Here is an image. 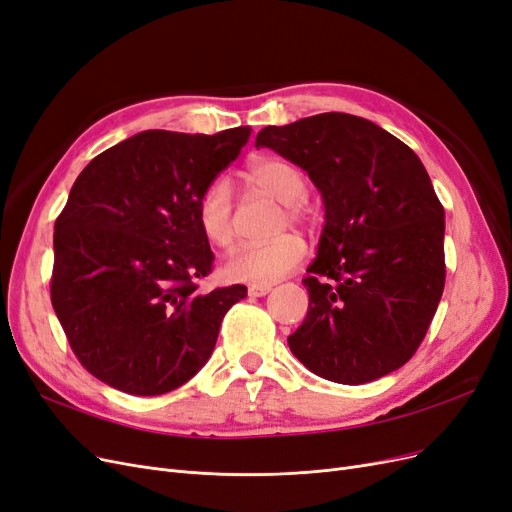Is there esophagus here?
I'll return each mask as SVG.
<instances>
[{
  "instance_id": "34e87169",
  "label": "esophagus",
  "mask_w": 512,
  "mask_h": 512,
  "mask_svg": "<svg viewBox=\"0 0 512 512\" xmlns=\"http://www.w3.org/2000/svg\"><path fill=\"white\" fill-rule=\"evenodd\" d=\"M271 292V286H250L247 288V294H250V297H265V294H269Z\"/></svg>"
}]
</instances>
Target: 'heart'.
<instances>
[{
	"mask_svg": "<svg viewBox=\"0 0 512 512\" xmlns=\"http://www.w3.org/2000/svg\"><path fill=\"white\" fill-rule=\"evenodd\" d=\"M247 179L260 190L288 207L292 220L299 218V207L294 205L305 196L307 179L303 170L280 158H260L247 168ZM198 224L205 237L218 247H228L235 241V222H232V196L224 181H215L198 200ZM305 243L284 235L269 243L241 245L232 252L224 265V273L232 282L252 286H269L297 269L305 258Z\"/></svg>",
	"mask_w": 512,
	"mask_h": 512,
	"instance_id": "1",
	"label": "heart"
}]
</instances>
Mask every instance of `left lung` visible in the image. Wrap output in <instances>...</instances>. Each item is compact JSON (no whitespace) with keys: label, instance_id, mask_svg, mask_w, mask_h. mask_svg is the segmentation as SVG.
<instances>
[{"label":"left lung","instance_id":"obj_1","mask_svg":"<svg viewBox=\"0 0 512 512\" xmlns=\"http://www.w3.org/2000/svg\"><path fill=\"white\" fill-rule=\"evenodd\" d=\"M256 147L301 166L324 203L292 354L339 384L378 380L421 346L444 290V209L416 153L374 121L322 113L267 126Z\"/></svg>","mask_w":512,"mask_h":512}]
</instances>
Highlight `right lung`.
<instances>
[{
  "label": "right lung",
  "instance_id": "right-lung-1",
  "mask_svg": "<svg viewBox=\"0 0 512 512\" xmlns=\"http://www.w3.org/2000/svg\"><path fill=\"white\" fill-rule=\"evenodd\" d=\"M138 132L91 160L55 222L53 309L83 367L123 393L153 397L196 376L241 284L200 292L213 252L198 200L250 141Z\"/></svg>",
  "mask_w": 512,
  "mask_h": 512
}]
</instances>
